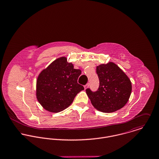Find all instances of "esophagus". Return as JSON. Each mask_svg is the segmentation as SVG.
<instances>
[{
  "label": "esophagus",
  "instance_id": "34e87169",
  "mask_svg": "<svg viewBox=\"0 0 159 159\" xmlns=\"http://www.w3.org/2000/svg\"><path fill=\"white\" fill-rule=\"evenodd\" d=\"M88 87H89V84H87V85H85L84 86V88H85V89H87V88H88Z\"/></svg>",
  "mask_w": 159,
  "mask_h": 159
}]
</instances>
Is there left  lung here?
Returning a JSON list of instances; mask_svg holds the SVG:
<instances>
[{"instance_id":"8db88e82","label":"left lung","mask_w":159,"mask_h":159,"mask_svg":"<svg viewBox=\"0 0 159 159\" xmlns=\"http://www.w3.org/2000/svg\"><path fill=\"white\" fill-rule=\"evenodd\" d=\"M99 87L96 92L89 88L87 94L93 107L98 110L111 113L122 108L128 102L132 84L128 76L113 62L96 66Z\"/></svg>"}]
</instances>
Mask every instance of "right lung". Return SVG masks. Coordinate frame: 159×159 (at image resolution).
I'll list each match as a JSON object with an SVG mask.
<instances>
[{
  "mask_svg": "<svg viewBox=\"0 0 159 159\" xmlns=\"http://www.w3.org/2000/svg\"><path fill=\"white\" fill-rule=\"evenodd\" d=\"M80 70L74 69L66 57L52 61L39 74L36 85L38 101L46 110L58 113L71 105L75 96L84 88L77 83Z\"/></svg>",
  "mask_w": 159,
  "mask_h": 159,
  "instance_id": "obj_1",
  "label": "right lung"
}]
</instances>
